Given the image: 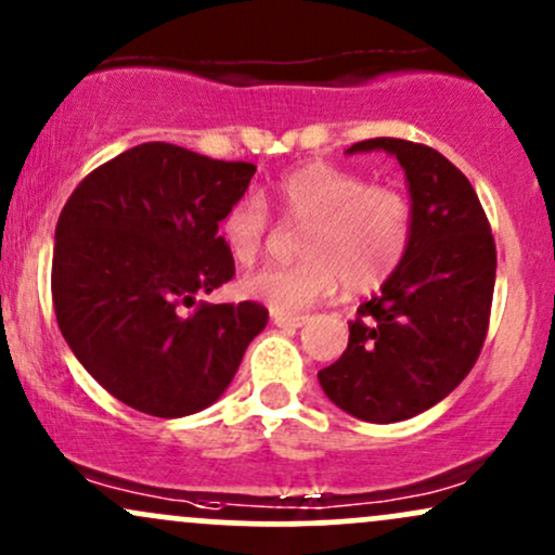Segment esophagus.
Here are the masks:
<instances>
[{
	"mask_svg": "<svg viewBox=\"0 0 555 555\" xmlns=\"http://www.w3.org/2000/svg\"><path fill=\"white\" fill-rule=\"evenodd\" d=\"M273 326L279 328H300L306 324V315H282V313H271Z\"/></svg>",
	"mask_w": 555,
	"mask_h": 555,
	"instance_id": "34e87169",
	"label": "esophagus"
}]
</instances>
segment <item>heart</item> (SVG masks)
Wrapping results in <instances>:
<instances>
[{
    "label": "heart",
    "instance_id": "obj_1",
    "mask_svg": "<svg viewBox=\"0 0 555 555\" xmlns=\"http://www.w3.org/2000/svg\"><path fill=\"white\" fill-rule=\"evenodd\" d=\"M279 216L302 223L300 263L266 266L242 276L240 292L271 313L295 315L326 300L345 282L350 292H371L403 263L413 234L405 194L366 184L352 170L308 163L279 179L273 189ZM231 258L249 266L268 236V212L255 197H242L221 221Z\"/></svg>",
    "mask_w": 555,
    "mask_h": 555
}]
</instances>
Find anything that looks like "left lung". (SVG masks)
<instances>
[{
  "mask_svg": "<svg viewBox=\"0 0 555 555\" xmlns=\"http://www.w3.org/2000/svg\"><path fill=\"white\" fill-rule=\"evenodd\" d=\"M387 152L405 170L413 234L398 271L350 321L339 361L319 371L334 405L371 424L418 416L477 363L495 289V242L477 192L448 157L405 139L347 150Z\"/></svg>",
  "mask_w": 555,
  "mask_h": 555,
  "instance_id": "obj_1",
  "label": "left lung"
}]
</instances>
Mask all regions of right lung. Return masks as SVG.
Here are the masks:
<instances>
[{"mask_svg":"<svg viewBox=\"0 0 555 555\" xmlns=\"http://www.w3.org/2000/svg\"><path fill=\"white\" fill-rule=\"evenodd\" d=\"M253 163L166 142L120 152L76 186L54 229L52 302L65 343L120 403L181 418L227 392L266 328L258 302L199 306L234 276L218 223Z\"/></svg>","mask_w":555,"mask_h":555,"instance_id":"right-lung-1","label":"right lung"}]
</instances>
